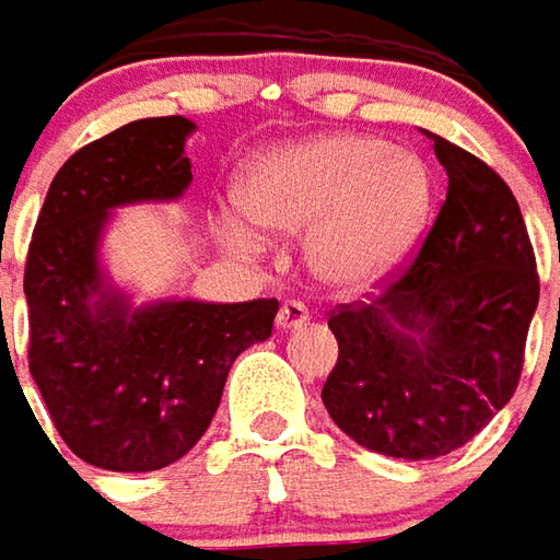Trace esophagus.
<instances>
[{"label": "esophagus", "mask_w": 560, "mask_h": 560, "mask_svg": "<svg viewBox=\"0 0 560 560\" xmlns=\"http://www.w3.org/2000/svg\"><path fill=\"white\" fill-rule=\"evenodd\" d=\"M311 320L307 307L302 302H287V305L277 311V329L280 332H289V329H299Z\"/></svg>", "instance_id": "1"}]
</instances>
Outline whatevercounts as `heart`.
<instances>
[{
	"label": "heart",
	"instance_id": "obj_1",
	"mask_svg": "<svg viewBox=\"0 0 560 560\" xmlns=\"http://www.w3.org/2000/svg\"><path fill=\"white\" fill-rule=\"evenodd\" d=\"M236 202L271 236L305 237V271L326 292L378 287L425 234L434 206L429 163L370 135H317L253 156ZM236 253H261L243 219H224Z\"/></svg>",
	"mask_w": 560,
	"mask_h": 560
}]
</instances>
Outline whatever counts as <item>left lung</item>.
Instances as JSON below:
<instances>
[{
  "mask_svg": "<svg viewBox=\"0 0 560 560\" xmlns=\"http://www.w3.org/2000/svg\"><path fill=\"white\" fill-rule=\"evenodd\" d=\"M450 187L422 249L373 302L329 314L339 360L324 407L351 441L394 459L468 444L517 388L539 277L515 194L425 131Z\"/></svg>",
  "mask_w": 560,
  "mask_h": 560,
  "instance_id": "obj_1",
  "label": "left lung"
}]
</instances>
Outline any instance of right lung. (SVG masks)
<instances>
[{
  "label": "right lung",
  "mask_w": 560,
  "mask_h": 560,
  "mask_svg": "<svg viewBox=\"0 0 560 560\" xmlns=\"http://www.w3.org/2000/svg\"><path fill=\"white\" fill-rule=\"evenodd\" d=\"M194 122L135 119L77 150L48 187L26 255L30 376L63 444L107 471L178 463L219 410L234 360L271 336L277 299L135 305L104 268L116 209L190 187Z\"/></svg>",
  "instance_id": "1"
}]
</instances>
